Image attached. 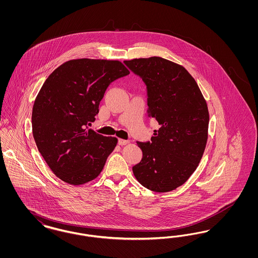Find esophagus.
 <instances>
[{
  "label": "esophagus",
  "mask_w": 258,
  "mask_h": 258,
  "mask_svg": "<svg viewBox=\"0 0 258 258\" xmlns=\"http://www.w3.org/2000/svg\"><path fill=\"white\" fill-rule=\"evenodd\" d=\"M118 144L121 145V146H123V145L128 144V141H127V140H123V139H119V140H118Z\"/></svg>",
  "instance_id": "esophagus-1"
}]
</instances>
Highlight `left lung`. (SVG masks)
Returning <instances> with one entry per match:
<instances>
[{
	"mask_svg": "<svg viewBox=\"0 0 258 258\" xmlns=\"http://www.w3.org/2000/svg\"><path fill=\"white\" fill-rule=\"evenodd\" d=\"M147 86L148 115L159 123L151 141L137 142L142 160L133 167L148 189L167 192L196 171L208 139L209 111L195 78L160 57L123 61Z\"/></svg>",
	"mask_w": 258,
	"mask_h": 258,
	"instance_id": "left-lung-1",
	"label": "left lung"
}]
</instances>
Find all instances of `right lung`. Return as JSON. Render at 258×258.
<instances>
[{"instance_id":"obj_1","label":"right lung","mask_w":258,"mask_h":258,"mask_svg":"<svg viewBox=\"0 0 258 258\" xmlns=\"http://www.w3.org/2000/svg\"><path fill=\"white\" fill-rule=\"evenodd\" d=\"M130 74L120 61L76 59L66 61L45 80L32 112L37 149L50 169L74 185L96 179L117 138L98 135L88 125L114 80Z\"/></svg>"}]
</instances>
